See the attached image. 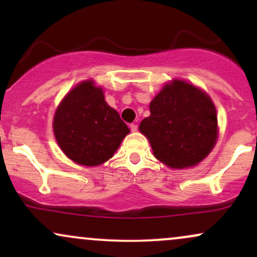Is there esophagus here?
<instances>
[{"label":"esophagus","instance_id":"34e87169","mask_svg":"<svg viewBox=\"0 0 257 257\" xmlns=\"http://www.w3.org/2000/svg\"><path fill=\"white\" fill-rule=\"evenodd\" d=\"M131 131H132L133 133L138 132V125H137V124H134V123H133V124H131Z\"/></svg>","mask_w":257,"mask_h":257}]
</instances>
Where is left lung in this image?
<instances>
[{
  "label": "left lung",
  "mask_w": 257,
  "mask_h": 257,
  "mask_svg": "<svg viewBox=\"0 0 257 257\" xmlns=\"http://www.w3.org/2000/svg\"><path fill=\"white\" fill-rule=\"evenodd\" d=\"M139 131L149 139L155 157L175 169L194 167L216 144L217 116L210 96L193 84L174 79L150 104Z\"/></svg>",
  "instance_id": "8db88e82"
}]
</instances>
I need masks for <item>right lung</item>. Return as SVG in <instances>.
I'll use <instances>...</instances> for the list:
<instances>
[{
	"mask_svg": "<svg viewBox=\"0 0 257 257\" xmlns=\"http://www.w3.org/2000/svg\"><path fill=\"white\" fill-rule=\"evenodd\" d=\"M53 131L61 151L84 167L105 163L131 132L93 81L81 82L67 93L55 111Z\"/></svg>",
	"mask_w": 257,
	"mask_h": 257,
	"instance_id": "obj_1",
	"label": "right lung"
}]
</instances>
